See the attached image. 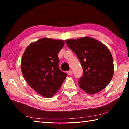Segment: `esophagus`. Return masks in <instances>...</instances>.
<instances>
[{
	"label": "esophagus",
	"mask_w": 129,
	"mask_h": 129,
	"mask_svg": "<svg viewBox=\"0 0 129 129\" xmlns=\"http://www.w3.org/2000/svg\"><path fill=\"white\" fill-rule=\"evenodd\" d=\"M67 74L69 75H72V74H73V72H72V70H69V71H68L67 72Z\"/></svg>",
	"instance_id": "esophagus-1"
}]
</instances>
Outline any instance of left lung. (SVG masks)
Listing matches in <instances>:
<instances>
[{
	"instance_id": "left-lung-1",
	"label": "left lung",
	"mask_w": 129,
	"mask_h": 129,
	"mask_svg": "<svg viewBox=\"0 0 129 129\" xmlns=\"http://www.w3.org/2000/svg\"><path fill=\"white\" fill-rule=\"evenodd\" d=\"M65 42L77 56L83 68V74L79 80V87L90 94L103 90L114 74L113 57L108 48L90 37L68 39Z\"/></svg>"
}]
</instances>
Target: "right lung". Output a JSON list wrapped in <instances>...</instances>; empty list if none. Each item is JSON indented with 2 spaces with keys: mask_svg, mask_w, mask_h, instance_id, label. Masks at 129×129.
Segmentation results:
<instances>
[{
  "mask_svg": "<svg viewBox=\"0 0 129 129\" xmlns=\"http://www.w3.org/2000/svg\"><path fill=\"white\" fill-rule=\"evenodd\" d=\"M64 41L42 38L30 44L21 60L23 75L35 91L50 98L60 89L67 76L59 68L58 54Z\"/></svg>",
  "mask_w": 129,
  "mask_h": 129,
  "instance_id": "right-lung-1",
  "label": "right lung"
}]
</instances>
